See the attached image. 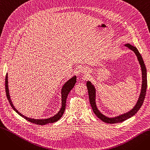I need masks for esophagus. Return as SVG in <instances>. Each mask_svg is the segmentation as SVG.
I'll return each instance as SVG.
<instances>
[{"instance_id": "1", "label": "esophagus", "mask_w": 150, "mask_h": 150, "mask_svg": "<svg viewBox=\"0 0 150 150\" xmlns=\"http://www.w3.org/2000/svg\"><path fill=\"white\" fill-rule=\"evenodd\" d=\"M84 71H85V70H84V68L83 69H82V70H81V72H84Z\"/></svg>"}]
</instances>
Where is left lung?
Masks as SVG:
<instances>
[{"mask_svg": "<svg viewBox=\"0 0 150 150\" xmlns=\"http://www.w3.org/2000/svg\"><path fill=\"white\" fill-rule=\"evenodd\" d=\"M125 46H126L131 50H132L135 53L137 57V59L139 62V64L141 67L142 69V88L139 97L138 98V100L136 105L134 106L131 111L129 112L123 114L122 115H120L119 116H117L112 118H109L103 114H101L99 110L98 109L96 102V90L95 87L93 84H92L91 81H87L86 83V86H87L88 90V94H89V101L91 105V107L92 108V110L95 114L99 118V119L103 122L107 123H117L119 122H122L126 120H127L133 115H134L140 109V107L142 105L145 99V97L146 95V91L147 88V74H146V69L145 65V63L144 62V60L142 57L141 54H140L139 52L138 51L136 47H134L131 45L130 44H125Z\"/></svg>", "mask_w": 150, "mask_h": 150, "instance_id": "obj_1", "label": "left lung"}]
</instances>
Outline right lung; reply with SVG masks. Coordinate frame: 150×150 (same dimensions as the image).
Masks as SVG:
<instances>
[{"label":"right lung","instance_id":"obj_1","mask_svg":"<svg viewBox=\"0 0 150 150\" xmlns=\"http://www.w3.org/2000/svg\"><path fill=\"white\" fill-rule=\"evenodd\" d=\"M76 82V76H74L72 78H71L70 80H69L64 85H63L62 88L61 89V108L59 110V111L55 114L54 116L51 117L49 119H31V118H28L27 117H25V115H22L21 113H20L18 110L15 108L13 104L12 103V101L10 98V96L9 93V89H8V74L6 75L5 77V91H6V97L8 100V101L10 104L11 105L12 108L19 115H20L21 117L24 118L25 119L29 121L31 123H33L36 125H44L46 124H48L50 123H54L57 122L58 120L60 119V118L62 116L64 112L65 108H66V99L68 96V94L70 92V91L73 89L74 86Z\"/></svg>","mask_w":150,"mask_h":150}]
</instances>
